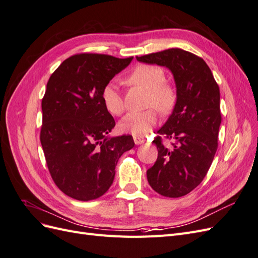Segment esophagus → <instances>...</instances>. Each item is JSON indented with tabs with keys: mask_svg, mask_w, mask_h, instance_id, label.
<instances>
[{
	"mask_svg": "<svg viewBox=\"0 0 258 258\" xmlns=\"http://www.w3.org/2000/svg\"><path fill=\"white\" fill-rule=\"evenodd\" d=\"M134 141H135L136 145H140V144H142V143L145 141V140H144L142 137L135 136V137H134Z\"/></svg>",
	"mask_w": 258,
	"mask_h": 258,
	"instance_id": "34e87169",
	"label": "esophagus"
}]
</instances>
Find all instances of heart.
Returning <instances> with one entry per match:
<instances>
[{
  "label": "heart",
  "mask_w": 258,
  "mask_h": 258,
  "mask_svg": "<svg viewBox=\"0 0 258 258\" xmlns=\"http://www.w3.org/2000/svg\"><path fill=\"white\" fill-rule=\"evenodd\" d=\"M124 83L138 86L147 90L146 105L155 107L161 114H168L176 104V91L171 84L166 82L165 71L152 64H140L124 77ZM101 101L107 113L119 116L124 110L123 100L116 86L108 83L103 86L100 93ZM158 120V114L154 108L141 113H129L119 122V129L123 134L143 137Z\"/></svg>",
  "instance_id": "b5f03b06"
}]
</instances>
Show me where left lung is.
<instances>
[{"label": "left lung", "instance_id": "left-lung-1", "mask_svg": "<svg viewBox=\"0 0 258 258\" xmlns=\"http://www.w3.org/2000/svg\"><path fill=\"white\" fill-rule=\"evenodd\" d=\"M137 60L167 67L174 76L177 96L172 114L153 141L158 157L147 170V181L161 196H185L205 178L217 150L220 88L206 61L189 51L170 48ZM162 136L173 146H163Z\"/></svg>", "mask_w": 258, "mask_h": 258}]
</instances>
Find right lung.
I'll use <instances>...</instances> for the list:
<instances>
[{"mask_svg": "<svg viewBox=\"0 0 258 258\" xmlns=\"http://www.w3.org/2000/svg\"><path fill=\"white\" fill-rule=\"evenodd\" d=\"M132 58L76 53L49 77L40 140L53 182L69 197L89 201L104 195L119 157L135 146L129 135L106 138L115 120L100 98L103 86Z\"/></svg>", "mask_w": 258, "mask_h": 258, "instance_id": "1", "label": "right lung"}]
</instances>
